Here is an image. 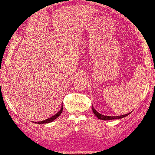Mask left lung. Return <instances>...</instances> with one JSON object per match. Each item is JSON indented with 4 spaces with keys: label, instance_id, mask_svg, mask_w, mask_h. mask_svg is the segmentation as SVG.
Listing matches in <instances>:
<instances>
[{
    "label": "left lung",
    "instance_id": "left-lung-1",
    "mask_svg": "<svg viewBox=\"0 0 155 155\" xmlns=\"http://www.w3.org/2000/svg\"><path fill=\"white\" fill-rule=\"evenodd\" d=\"M92 111H93V113H94V115L96 116L97 117L99 118V119L104 120H113V119H120V118L126 117V116H127L130 114V113H128L127 114H124V115H121V116H105V115H102V114H99L98 111H97L96 110H95V109L93 107H92Z\"/></svg>",
    "mask_w": 155,
    "mask_h": 155
}]
</instances>
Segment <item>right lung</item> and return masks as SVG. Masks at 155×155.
Instances as JSON below:
<instances>
[{
    "label": "right lung",
    "mask_w": 155,
    "mask_h": 155,
    "mask_svg": "<svg viewBox=\"0 0 155 155\" xmlns=\"http://www.w3.org/2000/svg\"><path fill=\"white\" fill-rule=\"evenodd\" d=\"M62 111H63V105L61 106V109H60V110H59V111H58V112H57V113H56V114H54V116H52L51 117L48 118H47V119H46V120H41V121H37V122L32 121V122H33V123H35V124H48V123L52 122L53 120H54L55 119H56V118H58V116L61 115V113H62Z\"/></svg>",
    "instance_id": "1"
}]
</instances>
